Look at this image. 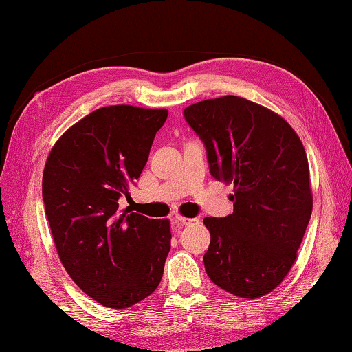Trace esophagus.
I'll use <instances>...</instances> for the list:
<instances>
[{
  "label": "esophagus",
  "instance_id": "esophagus-1",
  "mask_svg": "<svg viewBox=\"0 0 352 352\" xmlns=\"http://www.w3.org/2000/svg\"><path fill=\"white\" fill-rule=\"evenodd\" d=\"M175 221L178 223H182V226H192V223L199 222V219H197V218H184V216H180V214L175 216Z\"/></svg>",
  "mask_w": 352,
  "mask_h": 352
}]
</instances>
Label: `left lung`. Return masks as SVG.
I'll list each match as a JSON object with an SVG mask.
<instances>
[{
	"label": "left lung",
	"instance_id": "obj_1",
	"mask_svg": "<svg viewBox=\"0 0 352 352\" xmlns=\"http://www.w3.org/2000/svg\"><path fill=\"white\" fill-rule=\"evenodd\" d=\"M183 115L213 178L234 184L233 213L204 218L206 272L236 296H263L290 271L311 216L305 149L281 116L241 96L192 104Z\"/></svg>",
	"mask_w": 352,
	"mask_h": 352
}]
</instances>
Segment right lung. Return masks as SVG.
Segmentation results:
<instances>
[{"instance_id":"1","label":"right lung","mask_w":352,"mask_h":352,"mask_svg":"<svg viewBox=\"0 0 352 352\" xmlns=\"http://www.w3.org/2000/svg\"><path fill=\"white\" fill-rule=\"evenodd\" d=\"M166 118V109H98L63 133L45 163L42 198L58 257L104 307H131L163 276L169 221L119 212V198L140 177Z\"/></svg>"}]
</instances>
